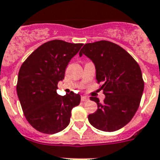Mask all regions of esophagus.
Segmentation results:
<instances>
[{
	"label": "esophagus",
	"instance_id": "34e87169",
	"mask_svg": "<svg viewBox=\"0 0 160 160\" xmlns=\"http://www.w3.org/2000/svg\"><path fill=\"white\" fill-rule=\"evenodd\" d=\"M88 99H89V98H88V96H82L81 97L82 102H86V101H88Z\"/></svg>",
	"mask_w": 160,
	"mask_h": 160
}]
</instances>
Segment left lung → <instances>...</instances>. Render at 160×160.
I'll use <instances>...</instances> for the list:
<instances>
[{
  "label": "left lung",
  "instance_id": "8db88e82",
  "mask_svg": "<svg viewBox=\"0 0 160 160\" xmlns=\"http://www.w3.org/2000/svg\"><path fill=\"white\" fill-rule=\"evenodd\" d=\"M85 55L95 65L96 79L102 83L105 98L96 97L98 109L88 115L93 127L115 132L129 122L138 109L144 88L141 69L129 53L118 44L106 40L84 44L79 56Z\"/></svg>",
  "mask_w": 160,
  "mask_h": 160
}]
</instances>
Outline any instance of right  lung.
Masks as SVG:
<instances>
[{"label":"right lung","mask_w":160,"mask_h":160,"mask_svg":"<svg viewBox=\"0 0 160 160\" xmlns=\"http://www.w3.org/2000/svg\"><path fill=\"white\" fill-rule=\"evenodd\" d=\"M82 44L50 40L37 48L20 67L19 101L28 123L40 132L55 134L64 130L70 123L72 108L80 104L78 93L61 96L56 90L67 65Z\"/></svg>","instance_id":"obj_1"}]
</instances>
